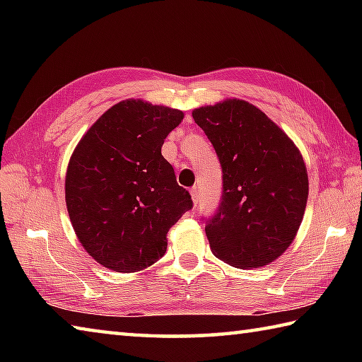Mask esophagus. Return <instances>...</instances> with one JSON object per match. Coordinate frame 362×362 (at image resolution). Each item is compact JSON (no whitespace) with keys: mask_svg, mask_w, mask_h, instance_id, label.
I'll list each match as a JSON object with an SVG mask.
<instances>
[{"mask_svg":"<svg viewBox=\"0 0 362 362\" xmlns=\"http://www.w3.org/2000/svg\"><path fill=\"white\" fill-rule=\"evenodd\" d=\"M189 193H192V199H193V203L196 206V204L199 203V192H198V188L193 187L192 189H189Z\"/></svg>","mask_w":362,"mask_h":362,"instance_id":"obj_1","label":"esophagus"}]
</instances>
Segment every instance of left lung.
I'll list each match as a JSON object with an SVG mask.
<instances>
[{
    "label": "left lung",
    "instance_id": "8db88e82",
    "mask_svg": "<svg viewBox=\"0 0 362 362\" xmlns=\"http://www.w3.org/2000/svg\"><path fill=\"white\" fill-rule=\"evenodd\" d=\"M193 119L222 166V198L206 220L216 257L236 268L276 260L297 235L308 199V175L292 140L249 102L201 107Z\"/></svg>",
    "mask_w": 362,
    "mask_h": 362
}]
</instances>
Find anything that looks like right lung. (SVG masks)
<instances>
[{
    "mask_svg": "<svg viewBox=\"0 0 362 362\" xmlns=\"http://www.w3.org/2000/svg\"><path fill=\"white\" fill-rule=\"evenodd\" d=\"M180 110L124 100L107 110L79 140L65 179V201L78 240L113 272L153 265L168 231L193 207L161 155Z\"/></svg>",
    "mask_w": 362,
    "mask_h": 362,
    "instance_id": "add662e5",
    "label": "right lung"
}]
</instances>
